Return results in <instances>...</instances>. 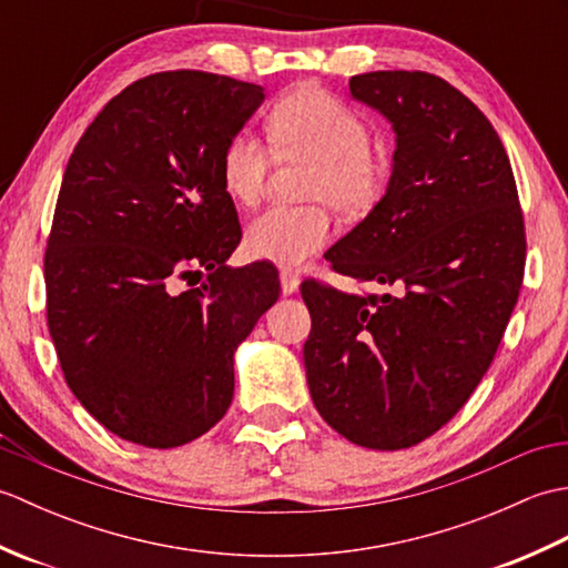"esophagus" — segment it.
<instances>
[{"label": "esophagus", "instance_id": "esophagus-1", "mask_svg": "<svg viewBox=\"0 0 568 568\" xmlns=\"http://www.w3.org/2000/svg\"><path fill=\"white\" fill-rule=\"evenodd\" d=\"M281 287H283V293H285V295H293V293H297V287H300V277H297V273H293V271H283V273H281Z\"/></svg>", "mask_w": 568, "mask_h": 568}]
</instances>
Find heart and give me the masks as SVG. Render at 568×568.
I'll use <instances>...</instances> for the list:
<instances>
[{"label":"heart","mask_w":568,"mask_h":568,"mask_svg":"<svg viewBox=\"0 0 568 568\" xmlns=\"http://www.w3.org/2000/svg\"><path fill=\"white\" fill-rule=\"evenodd\" d=\"M273 146L285 159L312 161L303 197L312 204L271 207L251 220L244 244L251 256L297 265L332 241L334 207L344 216H366L388 183V161L371 146L368 119L320 84H300L268 116ZM271 173L268 146L251 131H239L222 151V187L239 204H256Z\"/></svg>","instance_id":"b5f03b06"}]
</instances>
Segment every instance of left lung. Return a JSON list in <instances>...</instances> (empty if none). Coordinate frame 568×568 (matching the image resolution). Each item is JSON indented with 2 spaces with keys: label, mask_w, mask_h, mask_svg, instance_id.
Segmentation results:
<instances>
[{
  "label": "left lung",
  "mask_w": 568,
  "mask_h": 568,
  "mask_svg": "<svg viewBox=\"0 0 568 568\" xmlns=\"http://www.w3.org/2000/svg\"><path fill=\"white\" fill-rule=\"evenodd\" d=\"M348 90L390 119L397 149L385 195L324 258L395 293L300 285L305 368L327 425L395 452L442 429L488 371L523 287L525 220L500 136L454 84L378 70Z\"/></svg>",
  "instance_id": "obj_1"
}]
</instances>
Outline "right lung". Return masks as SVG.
<instances>
[{"instance_id": "1", "label": "right lung", "mask_w": 568, "mask_h": 568, "mask_svg": "<svg viewBox=\"0 0 568 568\" xmlns=\"http://www.w3.org/2000/svg\"><path fill=\"white\" fill-rule=\"evenodd\" d=\"M261 102L253 82L155 72L106 102L68 161L43 258L48 332L70 390L126 442L173 449L212 429L236 346L281 295L271 263L226 265L241 224L222 151Z\"/></svg>"}]
</instances>
